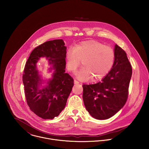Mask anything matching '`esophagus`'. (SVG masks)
I'll list each match as a JSON object with an SVG mask.
<instances>
[{
	"instance_id": "obj_1",
	"label": "esophagus",
	"mask_w": 149,
	"mask_h": 149,
	"mask_svg": "<svg viewBox=\"0 0 149 149\" xmlns=\"http://www.w3.org/2000/svg\"><path fill=\"white\" fill-rule=\"evenodd\" d=\"M74 83L75 84H79V82L78 81L74 80Z\"/></svg>"
}]
</instances>
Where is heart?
<instances>
[{"instance_id":"1","label":"heart","mask_w":149,"mask_h":149,"mask_svg":"<svg viewBox=\"0 0 149 149\" xmlns=\"http://www.w3.org/2000/svg\"><path fill=\"white\" fill-rule=\"evenodd\" d=\"M115 52L109 46L95 41H87L69 49L65 56L68 70L74 73L83 61V68L77 73L79 79L93 81L102 79L111 69Z\"/></svg>"}]
</instances>
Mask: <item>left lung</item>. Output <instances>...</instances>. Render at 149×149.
Returning a JSON list of instances; mask_svg holds the SVG:
<instances>
[{
    "instance_id": "1",
    "label": "left lung",
    "mask_w": 149,
    "mask_h": 149,
    "mask_svg": "<svg viewBox=\"0 0 149 149\" xmlns=\"http://www.w3.org/2000/svg\"><path fill=\"white\" fill-rule=\"evenodd\" d=\"M114 52L113 65L102 80L96 84L83 85L85 108L96 119L104 120L112 117L125 106L127 100L132 67L126 52L116 44Z\"/></svg>"
}]
</instances>
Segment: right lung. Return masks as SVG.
<instances>
[{"label":"right lung","instance_id":"right-lung-1","mask_svg":"<svg viewBox=\"0 0 149 149\" xmlns=\"http://www.w3.org/2000/svg\"><path fill=\"white\" fill-rule=\"evenodd\" d=\"M64 45L63 40L40 45L32 51L24 68L22 79L27 105L43 119H52L60 115L74 85L73 78L65 73L66 47ZM41 57L47 58L52 66L50 69L55 70L52 78L42 87V80L36 65Z\"/></svg>","mask_w":149,"mask_h":149}]
</instances>
